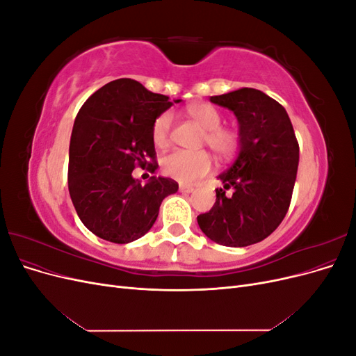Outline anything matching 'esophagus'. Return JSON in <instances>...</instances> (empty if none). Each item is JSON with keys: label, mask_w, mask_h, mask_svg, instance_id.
I'll use <instances>...</instances> for the list:
<instances>
[{"label": "esophagus", "mask_w": 356, "mask_h": 356, "mask_svg": "<svg viewBox=\"0 0 356 356\" xmlns=\"http://www.w3.org/2000/svg\"><path fill=\"white\" fill-rule=\"evenodd\" d=\"M179 191H182V193H191V191H195V188L190 187V186H184V184H181V186H179Z\"/></svg>", "instance_id": "esophagus-1"}]
</instances>
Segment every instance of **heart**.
Returning <instances> with one entry per match:
<instances>
[{
	"mask_svg": "<svg viewBox=\"0 0 356 356\" xmlns=\"http://www.w3.org/2000/svg\"><path fill=\"white\" fill-rule=\"evenodd\" d=\"M188 115L204 129L202 143L208 145L221 160L233 159L242 145V136L238 129L221 126L222 114L218 108L207 102H197L187 106ZM174 129V114L161 113L153 123L152 138L157 147L169 144ZM163 174L181 184H191L196 179L208 175L212 170V159L207 152H186L177 149L161 159Z\"/></svg>",
	"mask_w": 356,
	"mask_h": 356,
	"instance_id": "b5f03b06",
	"label": "heart"
}]
</instances>
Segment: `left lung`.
<instances>
[{
	"mask_svg": "<svg viewBox=\"0 0 356 356\" xmlns=\"http://www.w3.org/2000/svg\"><path fill=\"white\" fill-rule=\"evenodd\" d=\"M211 102L238 117L242 145L218 175L224 188L215 190L217 200L199 215V227L224 246L261 242L282 222L293 197L300 152L293 123L281 104L257 89L211 96Z\"/></svg>",
	"mask_w": 356,
	"mask_h": 356,
	"instance_id": "1",
	"label": "left lung"
}]
</instances>
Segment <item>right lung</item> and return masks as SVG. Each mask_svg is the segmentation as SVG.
Listing matches in <instances>:
<instances>
[{
	"label": "right lung",
	"instance_id": "add662e5",
	"mask_svg": "<svg viewBox=\"0 0 356 356\" xmlns=\"http://www.w3.org/2000/svg\"><path fill=\"white\" fill-rule=\"evenodd\" d=\"M170 105L169 96L118 79L96 90L75 117L70 196L81 222L98 238L113 243L139 239L153 227L163 199L178 191L170 178L152 177L143 186L132 177L135 168L152 174L157 169L152 127Z\"/></svg>",
	"mask_w": 356,
	"mask_h": 356
}]
</instances>
